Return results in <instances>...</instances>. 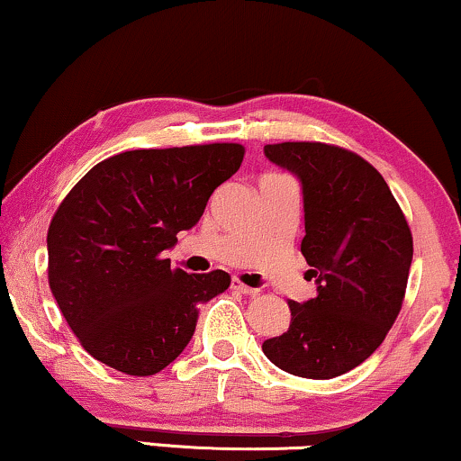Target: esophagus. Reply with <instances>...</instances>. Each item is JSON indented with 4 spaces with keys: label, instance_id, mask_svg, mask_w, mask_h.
<instances>
[{
    "label": "esophagus",
    "instance_id": "1",
    "mask_svg": "<svg viewBox=\"0 0 461 461\" xmlns=\"http://www.w3.org/2000/svg\"><path fill=\"white\" fill-rule=\"evenodd\" d=\"M231 289H236V291H240V294H244V295H259V289H255V287H249V285H244L242 281H238V278H234V281H231Z\"/></svg>",
    "mask_w": 461,
    "mask_h": 461
}]
</instances>
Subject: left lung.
Here are the masks:
<instances>
[{
	"label": "left lung",
	"instance_id": "left-lung-1",
	"mask_svg": "<svg viewBox=\"0 0 461 461\" xmlns=\"http://www.w3.org/2000/svg\"><path fill=\"white\" fill-rule=\"evenodd\" d=\"M300 178L302 255L317 295L289 302L291 323L261 345L274 366L302 378H334L385 340L404 302L412 234L385 178L351 150L323 142L266 144Z\"/></svg>",
	"mask_w": 461,
	"mask_h": 461
}]
</instances>
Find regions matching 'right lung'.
<instances>
[{"mask_svg":"<svg viewBox=\"0 0 461 461\" xmlns=\"http://www.w3.org/2000/svg\"><path fill=\"white\" fill-rule=\"evenodd\" d=\"M242 157L234 142L125 150L74 185L46 236L49 285L86 353L131 376L157 375L183 353L197 304L231 278L172 270L161 253L200 221Z\"/></svg>","mask_w":461,"mask_h":461,"instance_id":"right-lung-1","label":"right lung"}]
</instances>
